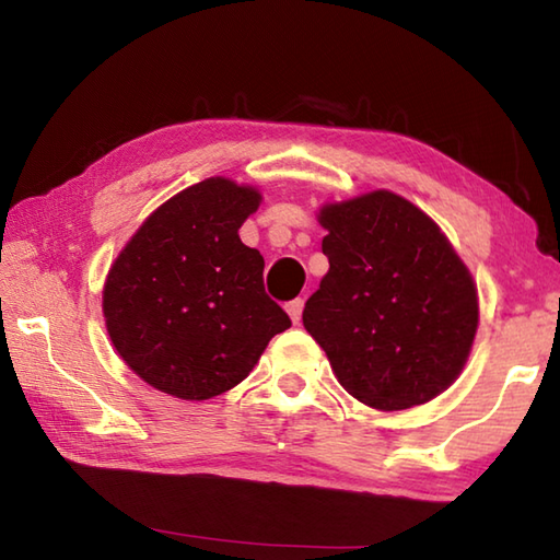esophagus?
Wrapping results in <instances>:
<instances>
[{"label":"esophagus","instance_id":"esophagus-1","mask_svg":"<svg viewBox=\"0 0 560 560\" xmlns=\"http://www.w3.org/2000/svg\"><path fill=\"white\" fill-rule=\"evenodd\" d=\"M287 311H289V316H291L293 324H299V320H301V314H303V299H293V301H289V303H287Z\"/></svg>","mask_w":560,"mask_h":560}]
</instances>
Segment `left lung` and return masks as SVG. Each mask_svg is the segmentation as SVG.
I'll list each match as a JSON object with an SVG mask.
<instances>
[{
    "label": "left lung",
    "instance_id": "1",
    "mask_svg": "<svg viewBox=\"0 0 560 560\" xmlns=\"http://www.w3.org/2000/svg\"><path fill=\"white\" fill-rule=\"evenodd\" d=\"M318 222L330 267L303 326L338 383L387 412L447 390L479 324L477 287L447 236L387 189L326 205Z\"/></svg>",
    "mask_w": 560,
    "mask_h": 560
}]
</instances>
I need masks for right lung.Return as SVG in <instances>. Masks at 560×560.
<instances>
[{
  "label": "right lung",
  "mask_w": 560,
  "mask_h": 560,
  "mask_svg": "<svg viewBox=\"0 0 560 560\" xmlns=\"http://www.w3.org/2000/svg\"><path fill=\"white\" fill-rule=\"evenodd\" d=\"M259 202L249 185L202 179L160 205L113 261L106 328L148 385L210 400L240 385L291 326L264 291V257L240 240Z\"/></svg>",
  "instance_id": "1"
}]
</instances>
